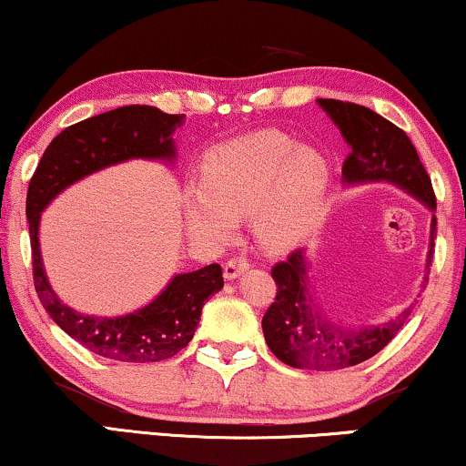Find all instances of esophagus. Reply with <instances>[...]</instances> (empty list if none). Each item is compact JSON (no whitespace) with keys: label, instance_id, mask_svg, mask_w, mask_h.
<instances>
[{"label":"esophagus","instance_id":"1","mask_svg":"<svg viewBox=\"0 0 466 466\" xmlns=\"http://www.w3.org/2000/svg\"><path fill=\"white\" fill-rule=\"evenodd\" d=\"M250 264L244 259V257H233V259H228L227 264H224V279H228V281H233V279H238L239 275H244L246 270H248Z\"/></svg>","mask_w":466,"mask_h":466}]
</instances>
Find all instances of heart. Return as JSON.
Returning <instances> with one entry per match:
<instances>
[{"label": "heart", "mask_w": 466, "mask_h": 466, "mask_svg": "<svg viewBox=\"0 0 466 466\" xmlns=\"http://www.w3.org/2000/svg\"><path fill=\"white\" fill-rule=\"evenodd\" d=\"M331 167L316 147L272 128L213 146L200 163L198 185L183 194L189 231L209 244L233 238L238 218L253 213L257 239L268 250L294 248L314 224Z\"/></svg>", "instance_id": "b5f03b06"}]
</instances>
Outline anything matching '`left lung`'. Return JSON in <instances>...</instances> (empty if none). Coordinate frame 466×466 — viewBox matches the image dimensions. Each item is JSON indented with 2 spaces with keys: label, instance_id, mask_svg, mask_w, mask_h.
I'll use <instances>...</instances> for the list:
<instances>
[{
  "label": "left lung",
  "instance_id": "1",
  "mask_svg": "<svg viewBox=\"0 0 466 466\" xmlns=\"http://www.w3.org/2000/svg\"><path fill=\"white\" fill-rule=\"evenodd\" d=\"M338 126L351 152L342 166L344 185L390 183L423 202L431 211L430 250L419 297L428 283L436 238V196L417 147L395 124L360 104L316 100ZM277 283L275 303L261 320L266 344L283 364L309 370H340L362 364L380 353L397 336L414 305L380 325H344L331 319L316 299L309 281L308 250L299 248L272 268Z\"/></svg>",
  "mask_w": 466,
  "mask_h": 466
}]
</instances>
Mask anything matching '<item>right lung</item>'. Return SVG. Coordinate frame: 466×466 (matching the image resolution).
I'll return each instance as SVG.
<instances>
[{
  "instance_id": "1",
  "label": "right lung",
  "mask_w": 466,
  "mask_h": 466,
  "mask_svg": "<svg viewBox=\"0 0 466 466\" xmlns=\"http://www.w3.org/2000/svg\"><path fill=\"white\" fill-rule=\"evenodd\" d=\"M185 115H169L157 106L130 104L96 115L65 128L46 147L30 180L25 216L30 224L35 288L43 308L67 336L96 355L115 362H158L177 355L194 338L205 300L224 286L222 268L209 264L180 272L144 308L124 316L80 314L63 303L43 266L38 227L47 205L78 180L130 158L174 163V130Z\"/></svg>"
}]
</instances>
